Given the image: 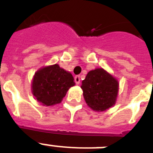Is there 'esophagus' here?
<instances>
[{"label": "esophagus", "mask_w": 153, "mask_h": 153, "mask_svg": "<svg viewBox=\"0 0 153 153\" xmlns=\"http://www.w3.org/2000/svg\"><path fill=\"white\" fill-rule=\"evenodd\" d=\"M74 80H75V82L76 84H79V82H80V77H79V76H76L75 77H74Z\"/></svg>", "instance_id": "esophagus-1"}]
</instances>
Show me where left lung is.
Here are the masks:
<instances>
[{
    "mask_svg": "<svg viewBox=\"0 0 153 153\" xmlns=\"http://www.w3.org/2000/svg\"><path fill=\"white\" fill-rule=\"evenodd\" d=\"M118 82L102 68L89 71L81 89L86 104L96 111H103L115 104Z\"/></svg>",
    "mask_w": 153,
    "mask_h": 153,
    "instance_id": "obj_1",
    "label": "left lung"
}]
</instances>
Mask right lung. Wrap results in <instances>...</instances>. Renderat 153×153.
<instances>
[{"mask_svg":"<svg viewBox=\"0 0 153 153\" xmlns=\"http://www.w3.org/2000/svg\"><path fill=\"white\" fill-rule=\"evenodd\" d=\"M74 80L72 74L58 64L48 66L35 74L32 92L36 100L43 105H53L62 101L68 89L75 85Z\"/></svg>","mask_w":153,"mask_h":153,"instance_id":"add662e5","label":"right lung"}]
</instances>
